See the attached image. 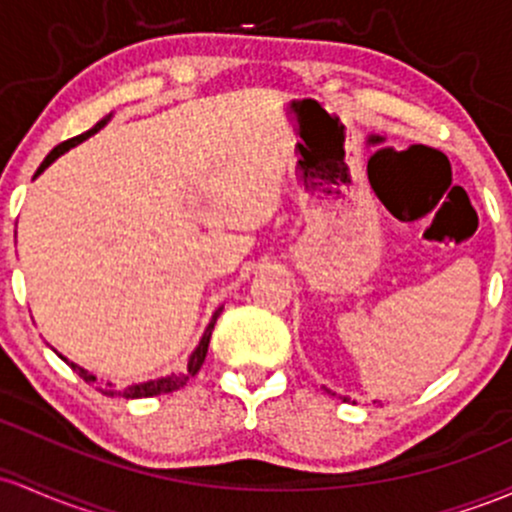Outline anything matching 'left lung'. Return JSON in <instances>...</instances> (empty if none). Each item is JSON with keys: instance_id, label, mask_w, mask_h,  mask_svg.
I'll return each instance as SVG.
<instances>
[{"instance_id": "8db88e82", "label": "left lung", "mask_w": 512, "mask_h": 512, "mask_svg": "<svg viewBox=\"0 0 512 512\" xmlns=\"http://www.w3.org/2000/svg\"><path fill=\"white\" fill-rule=\"evenodd\" d=\"M325 391H330V389H325ZM330 393H333V391H330ZM333 396H338V393H333ZM342 398V401H350V398H347V396H340ZM352 403H355V401H352Z\"/></svg>"}]
</instances>
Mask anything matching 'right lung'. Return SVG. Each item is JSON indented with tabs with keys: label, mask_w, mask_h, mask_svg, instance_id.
<instances>
[{
	"label": "right lung",
	"mask_w": 512,
	"mask_h": 512,
	"mask_svg": "<svg viewBox=\"0 0 512 512\" xmlns=\"http://www.w3.org/2000/svg\"><path fill=\"white\" fill-rule=\"evenodd\" d=\"M111 116H114V114L104 116V119L94 123V126L89 128V131L80 133V136H75V138L65 140V143L55 145V148L50 150V155L46 157V160L41 162V167H38V172L33 174V177H38V174H41L43 170H46V167L53 165V162L58 160V157L63 155V153H67V150H70V148H75V145L84 143V140H87V138H92L94 133H99L101 128H104L106 123L111 121ZM221 311H223V306H221V308H216V311H213V316H211V320H209V325H206L204 335H201L199 345L194 347V352H192V355H189V359H187V369H184V372H179V374H170V376H160V379L140 381V384H131V386H126V389H116V386L111 384V381H106V384H101V381H99L97 376H94L92 372H87V369H82L80 364L70 362V359L60 355V352H58V355L63 357L65 362L70 364V367L75 369V372L80 374L84 381H87V384H92L94 389L104 393V396H111V398H114V396H123V398H150V396H160V393H172V391L182 389V386L187 384V381L192 379V376H194L196 372H199V369H201V364H204V359H206V352H209V340H211V333H213V325H216V320H218V316H221Z\"/></svg>",
	"instance_id": "obj_1"
}]
</instances>
